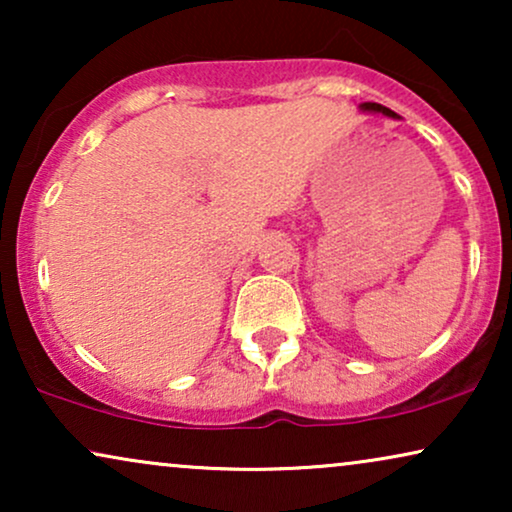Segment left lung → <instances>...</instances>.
<instances>
[{
    "label": "left lung",
    "instance_id": "left-lung-1",
    "mask_svg": "<svg viewBox=\"0 0 512 512\" xmlns=\"http://www.w3.org/2000/svg\"><path fill=\"white\" fill-rule=\"evenodd\" d=\"M361 109H366V111H382L384 116H391V118H396L394 111L387 109V107H382V104H377V102H366V104H361Z\"/></svg>",
    "mask_w": 512,
    "mask_h": 512
}]
</instances>
